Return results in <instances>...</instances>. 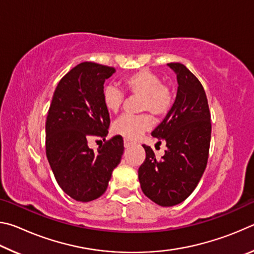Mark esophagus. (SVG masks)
<instances>
[{
  "mask_svg": "<svg viewBox=\"0 0 254 254\" xmlns=\"http://www.w3.org/2000/svg\"><path fill=\"white\" fill-rule=\"evenodd\" d=\"M133 144H134V143H133L132 141L127 140V139H124V147H126V148L131 147V145H133Z\"/></svg>",
  "mask_w": 254,
  "mask_h": 254,
  "instance_id": "esophagus-1",
  "label": "esophagus"
}]
</instances>
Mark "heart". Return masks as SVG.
<instances>
[{"label": "heart", "instance_id": "heart-1", "mask_svg": "<svg viewBox=\"0 0 254 254\" xmlns=\"http://www.w3.org/2000/svg\"><path fill=\"white\" fill-rule=\"evenodd\" d=\"M124 89L130 95L140 96L139 111L149 112L153 117L163 118L169 113L175 102V92L170 86L162 84L161 77L148 69L132 72L123 78ZM102 101L105 110L112 114L121 110L124 95L115 86H105L102 93ZM152 126V118L149 114L123 115L114 122L113 132L127 140L140 139Z\"/></svg>", "mask_w": 254, "mask_h": 254}]
</instances>
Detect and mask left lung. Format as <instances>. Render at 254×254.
<instances>
[{"instance_id": "1", "label": "left lung", "mask_w": 254, "mask_h": 254, "mask_svg": "<svg viewBox=\"0 0 254 254\" xmlns=\"http://www.w3.org/2000/svg\"><path fill=\"white\" fill-rule=\"evenodd\" d=\"M168 65L177 74V96L151 133L159 143L165 141L167 150L159 160L143 144L145 160L137 171L143 194L163 207L182 203L197 187L207 165L212 132L203 85L183 64Z\"/></svg>"}]
</instances>
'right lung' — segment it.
I'll return each instance as SVG.
<instances>
[{"instance_id":"add662e5","label":"right lung","mask_w":254,"mask_h":254,"mask_svg":"<svg viewBox=\"0 0 254 254\" xmlns=\"http://www.w3.org/2000/svg\"><path fill=\"white\" fill-rule=\"evenodd\" d=\"M114 67L85 62L59 80L46 121V154L60 188L72 199L91 201L104 194L112 173L121 161V135L105 140L110 114L102 101L104 81ZM105 143L97 152L93 138ZM102 142V140H101Z\"/></svg>"}]
</instances>
